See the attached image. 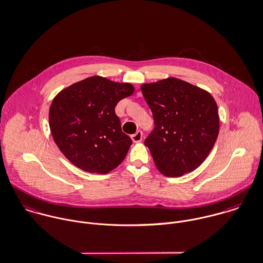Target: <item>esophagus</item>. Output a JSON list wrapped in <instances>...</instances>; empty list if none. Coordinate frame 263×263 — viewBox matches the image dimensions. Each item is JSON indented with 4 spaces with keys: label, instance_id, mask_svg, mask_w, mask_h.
<instances>
[{
    "label": "esophagus",
    "instance_id": "esophagus-1",
    "mask_svg": "<svg viewBox=\"0 0 263 263\" xmlns=\"http://www.w3.org/2000/svg\"><path fill=\"white\" fill-rule=\"evenodd\" d=\"M142 137H143V133H142V131H140V130H138L135 134H133V135L131 136L133 142H140V141L142 140Z\"/></svg>",
    "mask_w": 263,
    "mask_h": 263
}]
</instances>
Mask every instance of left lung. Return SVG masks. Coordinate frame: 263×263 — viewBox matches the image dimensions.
I'll return each mask as SVG.
<instances>
[{"instance_id": "left-lung-1", "label": "left lung", "mask_w": 263, "mask_h": 263, "mask_svg": "<svg viewBox=\"0 0 263 263\" xmlns=\"http://www.w3.org/2000/svg\"><path fill=\"white\" fill-rule=\"evenodd\" d=\"M141 92L156 126L144 144L158 170L178 177L197 169L219 133L218 108L212 95L176 78L143 84Z\"/></svg>"}]
</instances>
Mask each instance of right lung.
<instances>
[{"instance_id":"1","label":"right lung","mask_w":263,"mask_h":263,"mask_svg":"<svg viewBox=\"0 0 263 263\" xmlns=\"http://www.w3.org/2000/svg\"><path fill=\"white\" fill-rule=\"evenodd\" d=\"M134 92L129 83L94 76L60 91L49 110L53 139L76 167L106 174L125 159L131 138L122 132L117 103Z\"/></svg>"}]
</instances>
